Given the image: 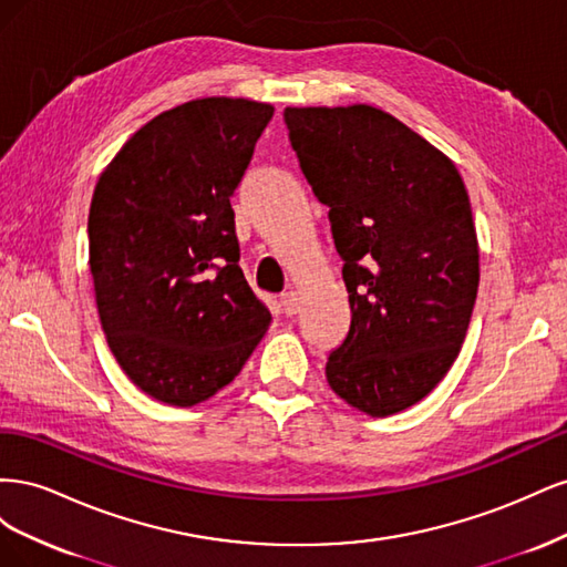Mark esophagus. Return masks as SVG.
<instances>
[{
	"label": "esophagus",
	"instance_id": "34e87169",
	"mask_svg": "<svg viewBox=\"0 0 567 567\" xmlns=\"http://www.w3.org/2000/svg\"><path fill=\"white\" fill-rule=\"evenodd\" d=\"M281 307H284V312H286L288 317L300 312V296L296 293V290H288V293L281 296Z\"/></svg>",
	"mask_w": 567,
	"mask_h": 567
}]
</instances>
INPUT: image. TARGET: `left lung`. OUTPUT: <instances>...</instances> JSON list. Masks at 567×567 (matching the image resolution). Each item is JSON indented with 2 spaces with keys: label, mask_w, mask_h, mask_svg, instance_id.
Instances as JSON below:
<instances>
[{
  "label": "left lung",
  "mask_w": 567,
  "mask_h": 567,
  "mask_svg": "<svg viewBox=\"0 0 567 567\" xmlns=\"http://www.w3.org/2000/svg\"><path fill=\"white\" fill-rule=\"evenodd\" d=\"M284 120L346 262L352 321L326 381L392 416L447 375L466 338L480 284L468 192L450 156L383 109L286 106Z\"/></svg>",
  "instance_id": "1"
}]
</instances>
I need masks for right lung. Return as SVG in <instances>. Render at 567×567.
<instances>
[{
    "label": "right lung",
    "mask_w": 567,
    "mask_h": 567,
    "mask_svg": "<svg viewBox=\"0 0 567 567\" xmlns=\"http://www.w3.org/2000/svg\"><path fill=\"white\" fill-rule=\"evenodd\" d=\"M271 115L265 101L192 99L136 130L96 182L99 321L120 369L153 400H210L269 329L238 267L229 198Z\"/></svg>",
    "instance_id": "1"
}]
</instances>
